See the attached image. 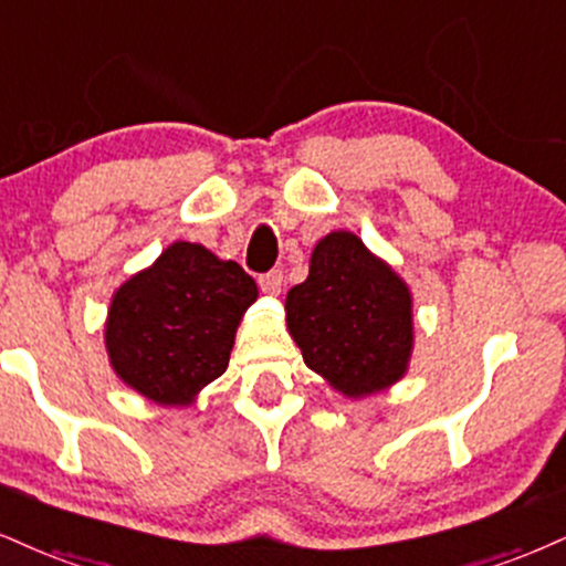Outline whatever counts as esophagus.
Returning <instances> with one entry per match:
<instances>
[{
  "label": "esophagus",
  "instance_id": "obj_1",
  "mask_svg": "<svg viewBox=\"0 0 566 566\" xmlns=\"http://www.w3.org/2000/svg\"><path fill=\"white\" fill-rule=\"evenodd\" d=\"M258 284H261V290L265 292V295H279V292H282V284H284V274L279 269H274L258 279Z\"/></svg>",
  "mask_w": 566,
  "mask_h": 566
}]
</instances>
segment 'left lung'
I'll return each instance as SVG.
<instances>
[{
  "mask_svg": "<svg viewBox=\"0 0 566 566\" xmlns=\"http://www.w3.org/2000/svg\"><path fill=\"white\" fill-rule=\"evenodd\" d=\"M284 311L305 366L348 398L387 390L408 369L411 290L350 231L316 242L308 279L287 292Z\"/></svg>",
  "mask_w": 566,
  "mask_h": 566,
  "instance_id": "1",
  "label": "left lung"
}]
</instances>
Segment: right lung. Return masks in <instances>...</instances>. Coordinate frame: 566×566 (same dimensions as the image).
Wrapping results in <instances>:
<instances>
[{"label": "right lung", "mask_w": 566, "mask_h": 566, "mask_svg": "<svg viewBox=\"0 0 566 566\" xmlns=\"http://www.w3.org/2000/svg\"><path fill=\"white\" fill-rule=\"evenodd\" d=\"M255 301L240 263L174 242L115 290L105 324L113 371L160 406L195 403L227 371L237 326Z\"/></svg>", "instance_id": "1"}]
</instances>
